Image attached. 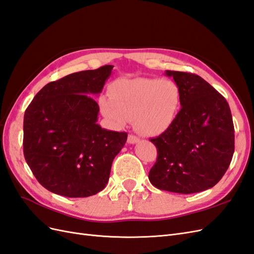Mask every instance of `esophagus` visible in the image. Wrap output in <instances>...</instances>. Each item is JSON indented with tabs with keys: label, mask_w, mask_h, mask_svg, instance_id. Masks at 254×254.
<instances>
[{
	"label": "esophagus",
	"mask_w": 254,
	"mask_h": 254,
	"mask_svg": "<svg viewBox=\"0 0 254 254\" xmlns=\"http://www.w3.org/2000/svg\"><path fill=\"white\" fill-rule=\"evenodd\" d=\"M139 138L137 136H135V135H128V137H127V142L129 143V144H135V143H137V142H139Z\"/></svg>",
	"instance_id": "obj_1"
}]
</instances>
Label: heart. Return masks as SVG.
Returning a JSON list of instances; mask_svg holds the SVG:
<instances>
[{"instance_id":"obj_1","label":"heart","mask_w":254,"mask_h":254,"mask_svg":"<svg viewBox=\"0 0 254 254\" xmlns=\"http://www.w3.org/2000/svg\"><path fill=\"white\" fill-rule=\"evenodd\" d=\"M104 117L116 127L134 118L140 134L157 136L175 123L181 107V90L170 79L121 78L112 84L110 96L99 99Z\"/></svg>"}]
</instances>
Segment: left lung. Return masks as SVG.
<instances>
[{
    "label": "left lung",
    "mask_w": 254,
    "mask_h": 254,
    "mask_svg": "<svg viewBox=\"0 0 254 254\" xmlns=\"http://www.w3.org/2000/svg\"><path fill=\"white\" fill-rule=\"evenodd\" d=\"M181 90V111L165 133L152 138L157 161L149 173L158 190L194 193L212 188L228 170L234 153L230 106L199 75L166 70Z\"/></svg>",
    "instance_id": "1"
}]
</instances>
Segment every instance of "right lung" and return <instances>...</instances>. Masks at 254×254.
<instances>
[{
  "label": "right lung",
  "mask_w": 254,
  "mask_h": 254,
  "mask_svg": "<svg viewBox=\"0 0 254 254\" xmlns=\"http://www.w3.org/2000/svg\"><path fill=\"white\" fill-rule=\"evenodd\" d=\"M114 66L106 64L51 82L35 96L23 121L25 161L48 190L84 198L104 190L127 134L101 127L99 105Z\"/></svg>",
  "instance_id": "right-lung-1"
}]
</instances>
